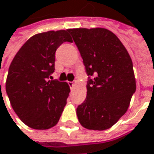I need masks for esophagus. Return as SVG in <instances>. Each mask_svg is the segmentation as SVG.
Masks as SVG:
<instances>
[{
	"instance_id": "obj_1",
	"label": "esophagus",
	"mask_w": 154,
	"mask_h": 154,
	"mask_svg": "<svg viewBox=\"0 0 154 154\" xmlns=\"http://www.w3.org/2000/svg\"><path fill=\"white\" fill-rule=\"evenodd\" d=\"M76 81H69L68 82V85H69V87H70V88H74V86L76 85Z\"/></svg>"
}]
</instances>
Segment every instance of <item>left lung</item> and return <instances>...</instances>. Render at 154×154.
<instances>
[{"label":"left lung","instance_id":"1","mask_svg":"<svg viewBox=\"0 0 154 154\" xmlns=\"http://www.w3.org/2000/svg\"><path fill=\"white\" fill-rule=\"evenodd\" d=\"M88 75L87 98L76 113L82 127H112L129 106L136 90L133 61L119 38L106 28L68 29Z\"/></svg>","mask_w":154,"mask_h":154}]
</instances>
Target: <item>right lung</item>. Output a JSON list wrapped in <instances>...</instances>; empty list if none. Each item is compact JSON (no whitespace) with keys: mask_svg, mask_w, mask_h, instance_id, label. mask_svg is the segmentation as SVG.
I'll return each instance as SVG.
<instances>
[{"mask_svg":"<svg viewBox=\"0 0 154 154\" xmlns=\"http://www.w3.org/2000/svg\"><path fill=\"white\" fill-rule=\"evenodd\" d=\"M73 42L68 30L48 31L32 36L13 59L6 92L20 120L34 129H49L58 123L70 88L53 80L55 52L63 42Z\"/></svg>","mask_w":154,"mask_h":154,"instance_id":"obj_1","label":"right lung"}]
</instances>
